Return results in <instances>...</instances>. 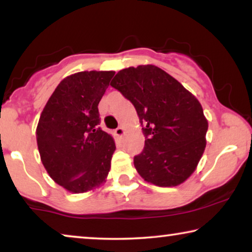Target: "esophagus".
Returning a JSON list of instances; mask_svg holds the SVG:
<instances>
[{
  "label": "esophagus",
  "mask_w": 252,
  "mask_h": 252,
  "mask_svg": "<svg viewBox=\"0 0 252 252\" xmlns=\"http://www.w3.org/2000/svg\"><path fill=\"white\" fill-rule=\"evenodd\" d=\"M115 135L118 137H122L124 135V128L123 127H118V128L115 129Z\"/></svg>",
  "instance_id": "obj_1"
}]
</instances>
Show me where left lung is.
<instances>
[{
  "label": "left lung",
  "mask_w": 252,
  "mask_h": 252,
  "mask_svg": "<svg viewBox=\"0 0 252 252\" xmlns=\"http://www.w3.org/2000/svg\"><path fill=\"white\" fill-rule=\"evenodd\" d=\"M110 85L132 102L142 125L144 148L134 157L141 177L159 187L187 180L206 144L208 120L198 99L155 65L124 68Z\"/></svg>",
  "instance_id": "left-lung-1"
}]
</instances>
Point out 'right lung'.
<instances>
[{"label":"right lung","mask_w":252,"mask_h":252,"mask_svg":"<svg viewBox=\"0 0 252 252\" xmlns=\"http://www.w3.org/2000/svg\"><path fill=\"white\" fill-rule=\"evenodd\" d=\"M113 71H85L66 77L48 99L36 127L43 166L71 192L97 187L108 177L116 144L98 127V103Z\"/></svg>","instance_id":"1"}]
</instances>
